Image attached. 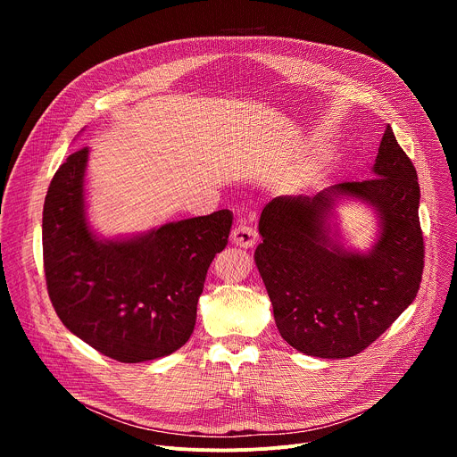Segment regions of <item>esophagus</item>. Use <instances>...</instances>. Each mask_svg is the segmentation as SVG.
Segmentation results:
<instances>
[{"instance_id":"obj_1","label":"esophagus","mask_w":457,"mask_h":457,"mask_svg":"<svg viewBox=\"0 0 457 457\" xmlns=\"http://www.w3.org/2000/svg\"><path fill=\"white\" fill-rule=\"evenodd\" d=\"M231 240L235 245L238 247H244V249H249L256 244L258 240V235L254 231V228L247 226V224H238L233 231H231Z\"/></svg>"}]
</instances>
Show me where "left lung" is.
Listing matches in <instances>:
<instances>
[{"mask_svg": "<svg viewBox=\"0 0 457 457\" xmlns=\"http://www.w3.org/2000/svg\"><path fill=\"white\" fill-rule=\"evenodd\" d=\"M344 200L369 205L377 240L345 246L336 222ZM418 173L386 124L372 179L320 193L280 195L262 210L254 262L282 338L316 358H349L383 335L416 298L423 275Z\"/></svg>", "mask_w": 457, "mask_h": 457, "instance_id": "left-lung-1", "label": "left lung"}]
</instances>
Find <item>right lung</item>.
I'll return each mask as SVG.
<instances>
[{"instance_id": "1", "label": "right lung", "mask_w": 457, "mask_h": 457, "mask_svg": "<svg viewBox=\"0 0 457 457\" xmlns=\"http://www.w3.org/2000/svg\"><path fill=\"white\" fill-rule=\"evenodd\" d=\"M88 148L55 171L43 206V262L52 305L72 335L122 361L168 356L191 337L208 268L229 237L220 210L146 233L104 238L87 215Z\"/></svg>"}]
</instances>
